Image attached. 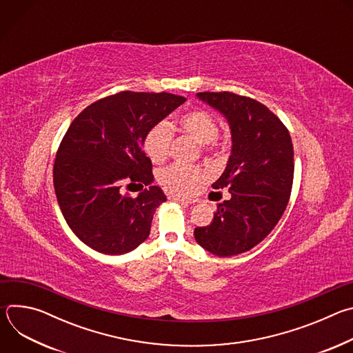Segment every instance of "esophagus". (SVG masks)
Returning <instances> with one entry per match:
<instances>
[{
    "label": "esophagus",
    "instance_id": "obj_1",
    "mask_svg": "<svg viewBox=\"0 0 353 353\" xmlns=\"http://www.w3.org/2000/svg\"><path fill=\"white\" fill-rule=\"evenodd\" d=\"M169 198L173 199V201H176V203H180V204H184V205H188V204H194V203H195V199L187 198V196H183V195H177V194H172Z\"/></svg>",
    "mask_w": 353,
    "mask_h": 353
}]
</instances>
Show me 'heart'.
Listing matches in <instances>:
<instances>
[{"mask_svg": "<svg viewBox=\"0 0 353 353\" xmlns=\"http://www.w3.org/2000/svg\"><path fill=\"white\" fill-rule=\"evenodd\" d=\"M180 128L204 149H211L219 134L218 120L207 110H192L183 114L179 120ZM173 142V128L166 120L155 123L143 137V150L146 157L159 163L166 159ZM205 172L201 168L172 163L158 173L159 183L170 191L179 194H191L204 180Z\"/></svg>", "mask_w": 353, "mask_h": 353, "instance_id": "b5f03b06", "label": "heart"}]
</instances>
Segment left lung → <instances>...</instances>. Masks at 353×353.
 Instances as JSON below:
<instances>
[{"label": "left lung", "instance_id": "8db88e82", "mask_svg": "<svg viewBox=\"0 0 353 353\" xmlns=\"http://www.w3.org/2000/svg\"><path fill=\"white\" fill-rule=\"evenodd\" d=\"M219 110L232 132V154L214 188L230 198L218 204L196 243L219 257L241 254L263 241L283 215L293 184V143L285 124L256 99L233 92H199Z\"/></svg>", "mask_w": 353, "mask_h": 353}]
</instances>
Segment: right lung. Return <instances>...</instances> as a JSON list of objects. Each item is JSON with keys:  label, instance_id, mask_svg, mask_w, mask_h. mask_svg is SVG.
Here are the masks:
<instances>
[{"label": "right lung", "instance_id": "1", "mask_svg": "<svg viewBox=\"0 0 353 353\" xmlns=\"http://www.w3.org/2000/svg\"><path fill=\"white\" fill-rule=\"evenodd\" d=\"M184 102L168 92L123 90L96 100L71 123L54 161V190L68 226L90 248L119 256L148 239L166 195L150 184L143 137ZM131 183L150 187L137 197L123 194Z\"/></svg>", "mask_w": 353, "mask_h": 353}]
</instances>
